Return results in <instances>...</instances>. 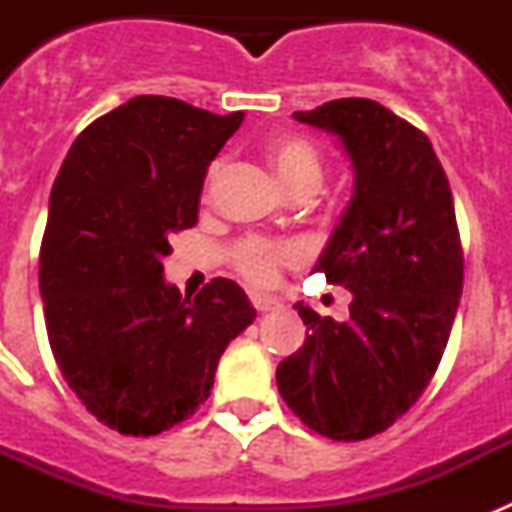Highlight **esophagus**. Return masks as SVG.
Returning a JSON list of instances; mask_svg holds the SVG:
<instances>
[{
  "mask_svg": "<svg viewBox=\"0 0 512 512\" xmlns=\"http://www.w3.org/2000/svg\"><path fill=\"white\" fill-rule=\"evenodd\" d=\"M251 302L259 312H269V310H277V307H282V300H279V297H271V295H251Z\"/></svg>",
  "mask_w": 512,
  "mask_h": 512,
  "instance_id": "34e87169",
  "label": "esophagus"
}]
</instances>
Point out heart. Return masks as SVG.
<instances>
[{"mask_svg": "<svg viewBox=\"0 0 512 512\" xmlns=\"http://www.w3.org/2000/svg\"><path fill=\"white\" fill-rule=\"evenodd\" d=\"M266 156L277 171L279 182L292 194L315 192L323 179V156L312 140L302 135H277L266 143ZM220 164H215L207 176V187L215 182ZM297 259V248L292 243L266 241L259 235L241 238L230 248V261L235 271L251 284H271L277 279L279 266L292 264Z\"/></svg>", "mask_w": 512, "mask_h": 512, "instance_id": "heart-1", "label": "heart"}]
</instances>
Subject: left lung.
I'll return each instance as SVG.
<instances>
[{"mask_svg":"<svg viewBox=\"0 0 512 512\" xmlns=\"http://www.w3.org/2000/svg\"><path fill=\"white\" fill-rule=\"evenodd\" d=\"M295 120L338 135L354 200L315 271L354 295L336 323L297 305L307 338L279 395L315 433L364 441L413 408L438 369L464 282L449 179L423 130L379 102L333 99Z\"/></svg>","mask_w":512,"mask_h":512,"instance_id":"left-lung-1","label":"left lung"}]
</instances>
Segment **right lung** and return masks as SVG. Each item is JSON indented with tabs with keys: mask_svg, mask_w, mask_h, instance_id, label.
<instances>
[{
	"mask_svg": "<svg viewBox=\"0 0 512 512\" xmlns=\"http://www.w3.org/2000/svg\"><path fill=\"white\" fill-rule=\"evenodd\" d=\"M241 122L143 94L81 130L56 176L40 246L48 341L76 397L122 436L194 415L256 318L230 279L192 300L161 264L171 235L197 225L207 166Z\"/></svg>",
	"mask_w": 512,
	"mask_h": 512,
	"instance_id": "obj_1",
	"label": "right lung"
}]
</instances>
